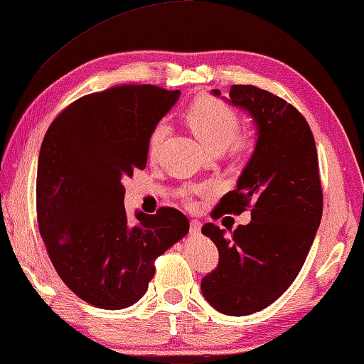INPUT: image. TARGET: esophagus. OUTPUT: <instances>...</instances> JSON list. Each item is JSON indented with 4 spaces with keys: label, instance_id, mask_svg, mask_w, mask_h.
<instances>
[{
    "label": "esophagus",
    "instance_id": "obj_1",
    "mask_svg": "<svg viewBox=\"0 0 364 364\" xmlns=\"http://www.w3.org/2000/svg\"><path fill=\"white\" fill-rule=\"evenodd\" d=\"M191 228H189V232L193 234V236H199L200 234V228H202V225H200V221H197V220H191Z\"/></svg>",
    "mask_w": 364,
    "mask_h": 364
}]
</instances>
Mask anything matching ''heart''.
Listing matches in <instances>:
<instances>
[{"label":"heart","instance_id":"obj_1","mask_svg":"<svg viewBox=\"0 0 364 364\" xmlns=\"http://www.w3.org/2000/svg\"><path fill=\"white\" fill-rule=\"evenodd\" d=\"M186 122L196 136L212 151H221L230 144H232L234 149L241 151L250 144L247 136H236L239 130V115L236 109L215 97L202 96L196 100L186 110ZM165 134H167V123L159 122L149 138L151 156H156ZM204 189L208 188L202 186L188 193H199Z\"/></svg>","mask_w":364,"mask_h":364}]
</instances>
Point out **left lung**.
Listing matches in <instances>:
<instances>
[{"mask_svg":"<svg viewBox=\"0 0 364 364\" xmlns=\"http://www.w3.org/2000/svg\"><path fill=\"white\" fill-rule=\"evenodd\" d=\"M228 101L255 122L257 144L215 218L250 208L252 220L231 234L213 223L202 228L220 260L200 289L215 310L245 316L273 304L297 278L321 223L323 189L315 138L297 109L252 85H232Z\"/></svg>","mask_w":364,"mask_h":364,"instance_id":"obj_1","label":"left lung"}]
</instances>
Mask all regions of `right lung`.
Wrapping results in <instances>:
<instances>
[{
	"label": "right lung",
	"instance_id": "right-lung-1",
	"mask_svg": "<svg viewBox=\"0 0 364 364\" xmlns=\"http://www.w3.org/2000/svg\"><path fill=\"white\" fill-rule=\"evenodd\" d=\"M180 91L122 85L72 102L48 128L36 173V218L48 255L73 294L102 310L143 297L154 262L189 231L171 207L123 205V180L144 170L154 127Z\"/></svg>",
	"mask_w": 364,
	"mask_h": 364
}]
</instances>
